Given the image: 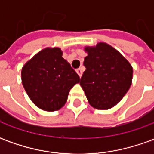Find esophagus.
I'll use <instances>...</instances> for the list:
<instances>
[{"mask_svg":"<svg viewBox=\"0 0 154 154\" xmlns=\"http://www.w3.org/2000/svg\"><path fill=\"white\" fill-rule=\"evenodd\" d=\"M82 72H83V70H82V67H81V68H78V69L77 70V73L78 74V76H79L80 77L82 76Z\"/></svg>","mask_w":154,"mask_h":154,"instance_id":"34e87169","label":"esophagus"}]
</instances>
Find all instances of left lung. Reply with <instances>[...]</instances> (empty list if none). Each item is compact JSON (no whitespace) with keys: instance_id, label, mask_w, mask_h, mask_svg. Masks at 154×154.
<instances>
[{"instance_id":"left-lung-1","label":"left lung","mask_w":154,"mask_h":154,"mask_svg":"<svg viewBox=\"0 0 154 154\" xmlns=\"http://www.w3.org/2000/svg\"><path fill=\"white\" fill-rule=\"evenodd\" d=\"M86 71L80 85L87 100L97 110H109L119 103L132 84L133 67L119 51L105 42L85 46Z\"/></svg>"}]
</instances>
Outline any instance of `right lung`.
<instances>
[{"instance_id":"right-lung-1","label":"right lung","mask_w":154,"mask_h":154,"mask_svg":"<svg viewBox=\"0 0 154 154\" xmlns=\"http://www.w3.org/2000/svg\"><path fill=\"white\" fill-rule=\"evenodd\" d=\"M21 81L32 102L45 111L60 110L80 77L63 57L60 48H45L26 62Z\"/></svg>"}]
</instances>
